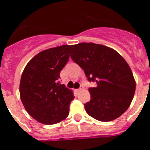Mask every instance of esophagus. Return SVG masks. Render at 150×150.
Listing matches in <instances>:
<instances>
[{"mask_svg": "<svg viewBox=\"0 0 150 150\" xmlns=\"http://www.w3.org/2000/svg\"><path fill=\"white\" fill-rule=\"evenodd\" d=\"M81 90H82V88H78V89H76V92H79V91H81Z\"/></svg>", "mask_w": 150, "mask_h": 150, "instance_id": "obj_1", "label": "esophagus"}]
</instances>
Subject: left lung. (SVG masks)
<instances>
[{"label":"left lung","instance_id":"left-lung-1","mask_svg":"<svg viewBox=\"0 0 150 150\" xmlns=\"http://www.w3.org/2000/svg\"><path fill=\"white\" fill-rule=\"evenodd\" d=\"M71 57L97 86L88 89L91 100L86 112L101 122L114 120L128 110L136 88L129 65L120 53L108 46L93 43L73 46Z\"/></svg>","mask_w":150,"mask_h":150}]
</instances>
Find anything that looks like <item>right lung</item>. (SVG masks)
Listing matches in <instances>:
<instances>
[{"mask_svg": "<svg viewBox=\"0 0 150 150\" xmlns=\"http://www.w3.org/2000/svg\"><path fill=\"white\" fill-rule=\"evenodd\" d=\"M72 46L62 45L40 52L29 61L22 72L21 100L28 114L39 122L57 124L68 116L74 95L59 80Z\"/></svg>", "mask_w": 150, "mask_h": 150, "instance_id": "add662e5", "label": "right lung"}]
</instances>
